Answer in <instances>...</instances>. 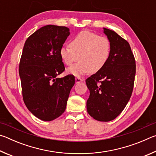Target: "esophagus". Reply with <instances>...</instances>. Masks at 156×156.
<instances>
[{
  "label": "esophagus",
  "mask_w": 156,
  "mask_h": 156,
  "mask_svg": "<svg viewBox=\"0 0 156 156\" xmlns=\"http://www.w3.org/2000/svg\"><path fill=\"white\" fill-rule=\"evenodd\" d=\"M75 80H76V83H80V82L83 81V80L80 77V76H78V77L76 78Z\"/></svg>",
  "instance_id": "obj_1"
}]
</instances>
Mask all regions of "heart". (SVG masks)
I'll use <instances>...</instances> for the list:
<instances>
[{
	"instance_id": "heart-1",
	"label": "heart",
	"mask_w": 156,
	"mask_h": 156,
	"mask_svg": "<svg viewBox=\"0 0 156 156\" xmlns=\"http://www.w3.org/2000/svg\"><path fill=\"white\" fill-rule=\"evenodd\" d=\"M112 48V43L107 37L83 31L71 40L69 46L62 47L59 54L63 63L67 66L72 65L79 58L80 61L69 68L67 72L80 76L101 70L109 61Z\"/></svg>"
}]
</instances>
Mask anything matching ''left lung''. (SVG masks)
<instances>
[{
	"label": "left lung",
	"mask_w": 156,
	"mask_h": 156,
	"mask_svg": "<svg viewBox=\"0 0 156 156\" xmlns=\"http://www.w3.org/2000/svg\"><path fill=\"white\" fill-rule=\"evenodd\" d=\"M112 43V54L107 65L86 80L90 95L87 101V112L95 120H114L125 109L133 92L136 60L125 39L104 28Z\"/></svg>",
	"instance_id": "1"
}]
</instances>
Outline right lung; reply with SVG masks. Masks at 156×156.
<instances>
[{
  "label": "right lung",
  "mask_w": 156,
  "mask_h": 156,
  "mask_svg": "<svg viewBox=\"0 0 156 156\" xmlns=\"http://www.w3.org/2000/svg\"><path fill=\"white\" fill-rule=\"evenodd\" d=\"M66 27L46 25L28 37L23 47L19 75L24 102L39 119L51 121L66 109L75 77L56 78L65 70L59 51L69 35Z\"/></svg>",
  "instance_id": "obj_1"
}]
</instances>
